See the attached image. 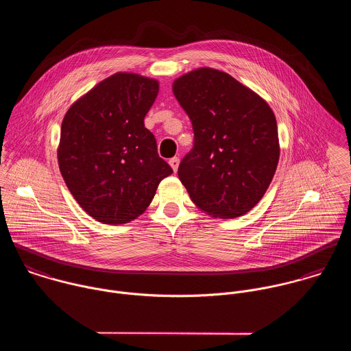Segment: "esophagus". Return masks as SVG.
Returning a JSON list of instances; mask_svg holds the SVG:
<instances>
[{
	"mask_svg": "<svg viewBox=\"0 0 351 351\" xmlns=\"http://www.w3.org/2000/svg\"><path fill=\"white\" fill-rule=\"evenodd\" d=\"M169 163H170L171 169H173L174 171H177V169H178V165H180V158H178V156H174V158H171V159L169 160Z\"/></svg>",
	"mask_w": 351,
	"mask_h": 351,
	"instance_id": "1",
	"label": "esophagus"
}]
</instances>
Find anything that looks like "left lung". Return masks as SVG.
<instances>
[{
    "instance_id": "1",
    "label": "left lung",
    "mask_w": 351,
    "mask_h": 351,
    "mask_svg": "<svg viewBox=\"0 0 351 351\" xmlns=\"http://www.w3.org/2000/svg\"><path fill=\"white\" fill-rule=\"evenodd\" d=\"M173 93L195 134L193 149L178 167L182 185L209 215H245L262 199L277 169L273 110L230 74L208 67L180 77Z\"/></svg>"
}]
</instances>
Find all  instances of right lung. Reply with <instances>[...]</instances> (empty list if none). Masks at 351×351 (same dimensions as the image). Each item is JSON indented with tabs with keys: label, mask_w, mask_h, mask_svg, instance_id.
I'll return each instance as SVG.
<instances>
[{
	"label": "right lung",
	"mask_w": 351,
	"mask_h": 351,
	"mask_svg": "<svg viewBox=\"0 0 351 351\" xmlns=\"http://www.w3.org/2000/svg\"><path fill=\"white\" fill-rule=\"evenodd\" d=\"M158 90L154 80L117 73L77 101L62 121V177L81 208L104 224L136 219L173 173L145 127Z\"/></svg>",
	"instance_id": "add662e5"
}]
</instances>
